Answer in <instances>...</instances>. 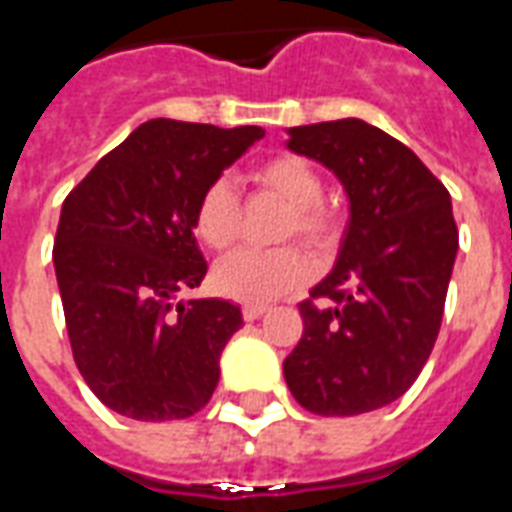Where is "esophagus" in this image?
<instances>
[{
    "label": "esophagus",
    "mask_w": 512,
    "mask_h": 512,
    "mask_svg": "<svg viewBox=\"0 0 512 512\" xmlns=\"http://www.w3.org/2000/svg\"><path fill=\"white\" fill-rule=\"evenodd\" d=\"M266 310V304H244V307H241V315H244V321H257Z\"/></svg>",
    "instance_id": "34e87169"
}]
</instances>
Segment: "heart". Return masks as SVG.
Returning <instances> with one entry per match:
<instances>
[{"mask_svg": "<svg viewBox=\"0 0 512 512\" xmlns=\"http://www.w3.org/2000/svg\"><path fill=\"white\" fill-rule=\"evenodd\" d=\"M257 189L277 194L288 202L282 238H301L312 249H326L337 235V216L323 205V178L307 158L296 153H274L249 169ZM194 233L211 249H227L238 235L241 200L233 180L213 178L194 205ZM312 277L307 257L293 246L282 249H238L213 268V288L235 301H274L299 290Z\"/></svg>", "mask_w": 512, "mask_h": 512, "instance_id": "heart-1", "label": "heart"}]
</instances>
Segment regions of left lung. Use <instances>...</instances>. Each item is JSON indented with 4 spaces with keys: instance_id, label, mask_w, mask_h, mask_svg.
I'll use <instances>...</instances> for the list:
<instances>
[{
    "instance_id": "1",
    "label": "left lung",
    "mask_w": 512,
    "mask_h": 512,
    "mask_svg": "<svg viewBox=\"0 0 512 512\" xmlns=\"http://www.w3.org/2000/svg\"><path fill=\"white\" fill-rule=\"evenodd\" d=\"M293 153L345 186L351 222L332 274L299 312L304 334L285 381L321 417H354L392 403L417 381L439 337L458 252L450 191L395 136L365 120L288 131Z\"/></svg>"
}]
</instances>
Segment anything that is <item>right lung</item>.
I'll list each match as a JSON object with an SVG mask.
<instances>
[{"label":"right lung","mask_w":512,"mask_h":512,"mask_svg":"<svg viewBox=\"0 0 512 512\" xmlns=\"http://www.w3.org/2000/svg\"><path fill=\"white\" fill-rule=\"evenodd\" d=\"M263 134L147 120L62 202L54 271L73 359L117 414L167 422L211 400L241 310L172 296L208 271L191 222L200 191Z\"/></svg>","instance_id":"obj_1"}]
</instances>
